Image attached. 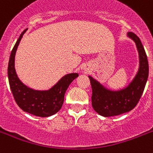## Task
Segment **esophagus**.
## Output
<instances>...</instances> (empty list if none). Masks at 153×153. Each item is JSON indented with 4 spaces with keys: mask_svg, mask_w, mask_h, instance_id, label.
<instances>
[{
    "mask_svg": "<svg viewBox=\"0 0 153 153\" xmlns=\"http://www.w3.org/2000/svg\"><path fill=\"white\" fill-rule=\"evenodd\" d=\"M83 70H84V71H85V72H88V71H89V67H88V66H86V65H85L84 67H83Z\"/></svg>",
    "mask_w": 153,
    "mask_h": 153,
    "instance_id": "34e87169",
    "label": "esophagus"
}]
</instances>
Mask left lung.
Listing matches in <instances>:
<instances>
[{"instance_id":"1","label":"left lung","mask_w":153,"mask_h":153,"mask_svg":"<svg viewBox=\"0 0 153 153\" xmlns=\"http://www.w3.org/2000/svg\"><path fill=\"white\" fill-rule=\"evenodd\" d=\"M127 38L134 42L139 57L137 72L128 85L119 90H111L89 76L92 87V106L97 113L104 117L121 115L134 108L147 82L149 63L145 48L135 33L128 32Z\"/></svg>"}]
</instances>
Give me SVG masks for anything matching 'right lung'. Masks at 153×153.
<instances>
[{
  "mask_svg": "<svg viewBox=\"0 0 153 153\" xmlns=\"http://www.w3.org/2000/svg\"><path fill=\"white\" fill-rule=\"evenodd\" d=\"M27 30V29H26L22 32L10 55L8 67L10 88L16 104L23 111L36 116L48 117L60 110L64 104L66 90L73 80L79 76V74L71 73L66 74L47 90L33 89L23 84L16 74L15 56L19 42Z\"/></svg>",
  "mask_w": 153,
  "mask_h": 153,
  "instance_id": "obj_1",
  "label": "right lung"
}]
</instances>
